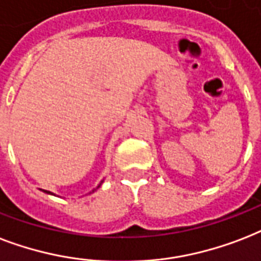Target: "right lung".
I'll use <instances>...</instances> for the list:
<instances>
[{
    "instance_id": "add662e5",
    "label": "right lung",
    "mask_w": 261,
    "mask_h": 261,
    "mask_svg": "<svg viewBox=\"0 0 261 261\" xmlns=\"http://www.w3.org/2000/svg\"><path fill=\"white\" fill-rule=\"evenodd\" d=\"M98 188H99V186H98ZM46 193H49V192H46Z\"/></svg>"
}]
</instances>
